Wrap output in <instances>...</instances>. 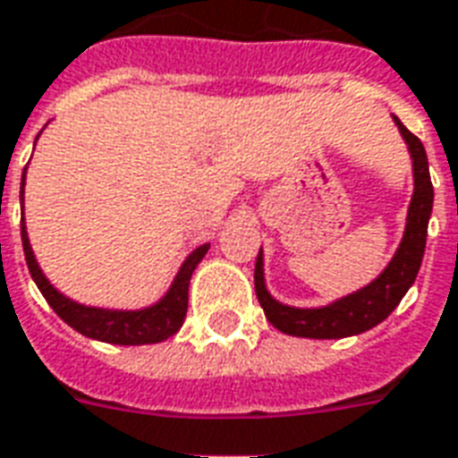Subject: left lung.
<instances>
[{
	"label": "left lung",
	"mask_w": 458,
	"mask_h": 458,
	"mask_svg": "<svg viewBox=\"0 0 458 458\" xmlns=\"http://www.w3.org/2000/svg\"><path fill=\"white\" fill-rule=\"evenodd\" d=\"M394 123L408 144L412 159V178H415V191H412L411 208H408V216H405V232L401 246L377 280L369 282L362 290L333 301L328 307L318 309L287 307V304L270 297V292L266 290V277H263V249L258 250L256 273H253L256 294L260 307L266 311V318L277 331L297 335V338L316 340L347 338V335L369 331L401 304L405 292L411 290V284L418 277L422 253H425V242H428V222L429 215H432L435 191H432V181H429L428 154H425L422 142L401 120L394 118Z\"/></svg>",
	"instance_id": "left-lung-1"
}]
</instances>
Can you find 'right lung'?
<instances>
[{"label":"right lung","instance_id":"obj_1","mask_svg":"<svg viewBox=\"0 0 458 458\" xmlns=\"http://www.w3.org/2000/svg\"><path fill=\"white\" fill-rule=\"evenodd\" d=\"M23 185H26V171H23V181H21V202H23ZM21 242H23V253H26L30 277L38 284V290L43 292V297L47 299V304L53 307L55 314L86 338L113 343V345H149V343H161V340L178 333V328L185 321V311H188V284H191L192 270L198 267V263L209 249V243H202L200 249H195L191 256L185 258L171 290L157 304L137 309V311H120V309L84 307V304L72 301L70 297H64L62 292L55 290L38 266L36 256H33L23 219H21Z\"/></svg>","mask_w":458,"mask_h":458}]
</instances>
